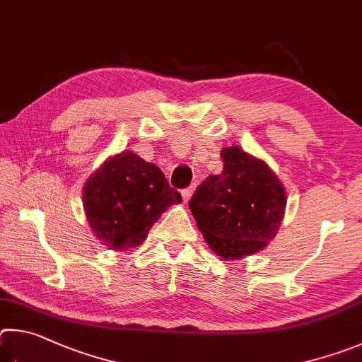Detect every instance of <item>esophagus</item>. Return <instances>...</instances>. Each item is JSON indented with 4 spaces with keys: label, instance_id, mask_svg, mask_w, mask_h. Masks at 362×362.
Returning a JSON list of instances; mask_svg holds the SVG:
<instances>
[{
    "label": "esophagus",
    "instance_id": "1",
    "mask_svg": "<svg viewBox=\"0 0 362 362\" xmlns=\"http://www.w3.org/2000/svg\"><path fill=\"white\" fill-rule=\"evenodd\" d=\"M194 189H195V185H192L191 187L185 189V191H181L182 200H185V202H189V200H191V195H192V192H194Z\"/></svg>",
    "mask_w": 362,
    "mask_h": 362
}]
</instances>
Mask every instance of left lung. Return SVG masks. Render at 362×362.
<instances>
[{"label": "left lung", "mask_w": 362, "mask_h": 362, "mask_svg": "<svg viewBox=\"0 0 362 362\" xmlns=\"http://www.w3.org/2000/svg\"><path fill=\"white\" fill-rule=\"evenodd\" d=\"M224 168L202 182L189 202L208 246L226 261L262 251L286 210V191L262 158L240 146L221 151Z\"/></svg>", "instance_id": "1"}]
</instances>
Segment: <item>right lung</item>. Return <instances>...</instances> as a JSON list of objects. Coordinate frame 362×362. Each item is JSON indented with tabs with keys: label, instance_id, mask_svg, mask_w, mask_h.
<instances>
[{
	"label": "right lung",
	"instance_id": "right-lung-1",
	"mask_svg": "<svg viewBox=\"0 0 362 362\" xmlns=\"http://www.w3.org/2000/svg\"><path fill=\"white\" fill-rule=\"evenodd\" d=\"M181 202L162 170L132 151L107 157L82 187L87 223L112 251L141 245L162 213Z\"/></svg>",
	"mask_w": 362,
	"mask_h": 362
}]
</instances>
